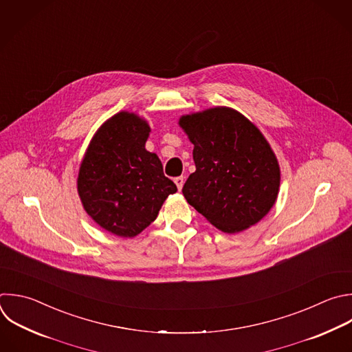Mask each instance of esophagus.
Wrapping results in <instances>:
<instances>
[{"instance_id":"obj_1","label":"esophagus","mask_w":352,"mask_h":352,"mask_svg":"<svg viewBox=\"0 0 352 352\" xmlns=\"http://www.w3.org/2000/svg\"><path fill=\"white\" fill-rule=\"evenodd\" d=\"M174 182H175V185H177V188H178V190H181L182 186H184V177H177V178H174Z\"/></svg>"}]
</instances>
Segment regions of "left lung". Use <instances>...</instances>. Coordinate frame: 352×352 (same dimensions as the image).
<instances>
[{
	"label": "left lung",
	"instance_id": "obj_1",
	"mask_svg": "<svg viewBox=\"0 0 352 352\" xmlns=\"http://www.w3.org/2000/svg\"><path fill=\"white\" fill-rule=\"evenodd\" d=\"M178 124L196 166L182 188L186 201L225 233L260 222L278 199L280 167L257 126L226 106L181 116Z\"/></svg>",
	"mask_w": 352,
	"mask_h": 352
}]
</instances>
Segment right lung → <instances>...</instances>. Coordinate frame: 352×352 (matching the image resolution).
<instances>
[{
    "label": "right lung",
    "instance_id": "add662e5",
    "mask_svg": "<svg viewBox=\"0 0 352 352\" xmlns=\"http://www.w3.org/2000/svg\"><path fill=\"white\" fill-rule=\"evenodd\" d=\"M149 133L144 117L116 113L94 134L81 160L77 192L82 207L111 235H140L177 192L157 155L145 149Z\"/></svg>",
    "mask_w": 352,
    "mask_h": 352
}]
</instances>
